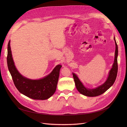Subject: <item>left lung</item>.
Instances as JSON below:
<instances>
[{
    "label": "left lung",
    "mask_w": 127,
    "mask_h": 127,
    "mask_svg": "<svg viewBox=\"0 0 127 127\" xmlns=\"http://www.w3.org/2000/svg\"><path fill=\"white\" fill-rule=\"evenodd\" d=\"M114 40L116 45V50L115 54L114 62L112 66V68L109 71L108 77L106 81L101 85L94 88H89L86 87L82 82L80 80L78 76L74 73H72L73 78L74 80L76 87L78 91L82 95L90 97H94L100 95L105 92L106 90L109 89L114 83L118 73V47L114 37Z\"/></svg>",
    "instance_id": "left-lung-1"
}]
</instances>
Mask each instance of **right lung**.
I'll use <instances>...</instances> for the list:
<instances>
[{"mask_svg": "<svg viewBox=\"0 0 127 127\" xmlns=\"http://www.w3.org/2000/svg\"><path fill=\"white\" fill-rule=\"evenodd\" d=\"M7 45V63L14 84L23 95L33 99L45 100L55 93L62 66L57 65L48 75L39 79H31L23 76L17 70L12 58L10 46Z\"/></svg>", "mask_w": 127, "mask_h": 127, "instance_id": "add662e5", "label": "right lung"}]
</instances>
